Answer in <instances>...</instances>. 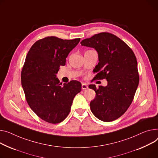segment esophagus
I'll use <instances>...</instances> for the list:
<instances>
[{
  "instance_id": "34e87169",
  "label": "esophagus",
  "mask_w": 158,
  "mask_h": 158,
  "mask_svg": "<svg viewBox=\"0 0 158 158\" xmlns=\"http://www.w3.org/2000/svg\"><path fill=\"white\" fill-rule=\"evenodd\" d=\"M88 88V86L86 84H84V83L82 84V89L85 90V89H86Z\"/></svg>"
}]
</instances>
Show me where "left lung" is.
I'll list each match as a JSON object with an SVG mask.
<instances>
[{
	"label": "left lung",
	"instance_id": "8db88e82",
	"mask_svg": "<svg viewBox=\"0 0 158 158\" xmlns=\"http://www.w3.org/2000/svg\"><path fill=\"white\" fill-rule=\"evenodd\" d=\"M82 46L95 49L99 62L94 69V80L107 79V86L89 85L96 93L90 102L93 114L110 122L121 117L130 106L139 83L137 61L132 49L118 37L102 32L81 41Z\"/></svg>",
	"mask_w": 158,
	"mask_h": 158
}]
</instances>
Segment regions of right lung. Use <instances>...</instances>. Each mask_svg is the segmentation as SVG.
<instances>
[{"label":"right lung","mask_w":158,"mask_h":158,"mask_svg":"<svg viewBox=\"0 0 158 158\" xmlns=\"http://www.w3.org/2000/svg\"><path fill=\"white\" fill-rule=\"evenodd\" d=\"M80 40L46 37L36 41L26 56L21 73L26 100L37 116L49 123L57 124L67 117L73 98L81 90L80 82L61 86L56 77Z\"/></svg>","instance_id":"obj_1"}]
</instances>
